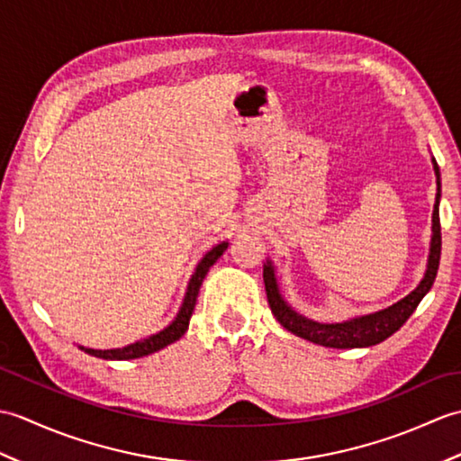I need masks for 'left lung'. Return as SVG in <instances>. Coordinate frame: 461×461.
I'll list each match as a JSON object with an SVG mask.
<instances>
[{
    "label": "left lung",
    "instance_id": "obj_1",
    "mask_svg": "<svg viewBox=\"0 0 461 461\" xmlns=\"http://www.w3.org/2000/svg\"><path fill=\"white\" fill-rule=\"evenodd\" d=\"M434 172H436V184H438V194H436V203H434V213H432V241H429V256H428V267L424 273V279L420 281V285L400 299L394 305L388 309H382L376 312H370V315L355 317L342 322H317L307 317L299 315L297 311H293L287 301L281 297L277 279H276V269H273L271 261L263 266V281H266V291H267V301L271 312L276 319L281 322L283 327L291 330L293 335H297L305 340L315 342V345L330 347V348H358V347H372L378 345L384 339L404 325L410 319V315L416 311L418 303L424 299L426 293L432 289L438 266H439V253H442V228H439V195H442V182H439V168L436 158H432Z\"/></svg>",
    "mask_w": 461,
    "mask_h": 461
}]
</instances>
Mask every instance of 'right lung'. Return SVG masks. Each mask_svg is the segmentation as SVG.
Listing matches in <instances>:
<instances>
[{
  "instance_id": "add662e5",
  "label": "right lung",
  "mask_w": 461,
  "mask_h": 461,
  "mask_svg": "<svg viewBox=\"0 0 461 461\" xmlns=\"http://www.w3.org/2000/svg\"><path fill=\"white\" fill-rule=\"evenodd\" d=\"M228 249V241H221L218 246H213L205 256L202 258V261L198 263V267H195L194 276L188 283V289H185V295L182 301V307L178 311V315L170 322L168 327L162 329L160 332H156V335L149 337V339H142L139 342H132L129 347H122V348H111V350H99V348H86V347H79L81 350H85L86 355L96 357V358H104V360H131V358H140L146 355H152V352L160 350L164 347H168L170 342L178 340L185 330H188L190 325V317L194 312L195 307V299H198V293L202 287V281L205 277V273L210 271V267L213 266L215 261L221 258V253Z\"/></svg>"
}]
</instances>
